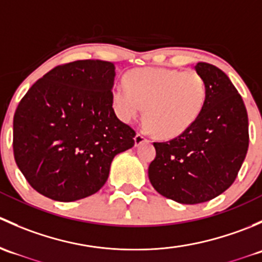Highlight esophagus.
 I'll list each match as a JSON object with an SVG mask.
<instances>
[{
    "instance_id": "34e87169",
    "label": "esophagus",
    "mask_w": 262,
    "mask_h": 262,
    "mask_svg": "<svg viewBox=\"0 0 262 262\" xmlns=\"http://www.w3.org/2000/svg\"><path fill=\"white\" fill-rule=\"evenodd\" d=\"M134 142H136V146H139V144L144 143V142H148L146 136L142 133H137L136 137H134Z\"/></svg>"
}]
</instances>
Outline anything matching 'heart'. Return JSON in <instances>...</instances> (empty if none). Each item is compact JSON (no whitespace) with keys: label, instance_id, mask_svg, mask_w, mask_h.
<instances>
[{"label":"heart","instance_id":"1","mask_svg":"<svg viewBox=\"0 0 262 262\" xmlns=\"http://www.w3.org/2000/svg\"><path fill=\"white\" fill-rule=\"evenodd\" d=\"M113 89L121 120L133 121L146 107L147 125L162 138H176L196 121L207 101V83L196 71L138 68Z\"/></svg>","mask_w":262,"mask_h":262}]
</instances>
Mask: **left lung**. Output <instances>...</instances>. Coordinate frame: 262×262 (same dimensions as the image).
Wrapping results in <instances>:
<instances>
[{
    "mask_svg": "<svg viewBox=\"0 0 262 262\" xmlns=\"http://www.w3.org/2000/svg\"><path fill=\"white\" fill-rule=\"evenodd\" d=\"M207 83L202 114L181 136L155 142L148 178L156 191L181 204H199L226 191L236 180L248 149V118L241 95L226 73L199 62Z\"/></svg>",
    "mask_w": 262,
    "mask_h": 262,
    "instance_id": "left-lung-1",
    "label": "left lung"
}]
</instances>
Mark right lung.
I'll use <instances>...</instances> for the list:
<instances>
[{
    "mask_svg": "<svg viewBox=\"0 0 262 262\" xmlns=\"http://www.w3.org/2000/svg\"><path fill=\"white\" fill-rule=\"evenodd\" d=\"M115 67L106 60L59 64L30 87L14 116L17 167L39 194L75 202L99 191L136 132L113 109Z\"/></svg>",
    "mask_w": 262,
    "mask_h": 262,
    "instance_id": "1",
    "label": "right lung"
}]
</instances>
